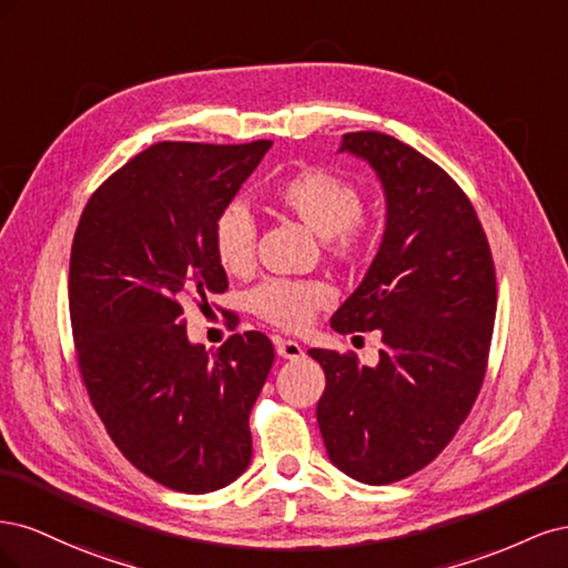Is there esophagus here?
<instances>
[{
    "instance_id": "34e87169",
    "label": "esophagus",
    "mask_w": 568,
    "mask_h": 568,
    "mask_svg": "<svg viewBox=\"0 0 568 568\" xmlns=\"http://www.w3.org/2000/svg\"><path fill=\"white\" fill-rule=\"evenodd\" d=\"M277 355L284 359H298V357H303V346L298 341L277 338Z\"/></svg>"
}]
</instances>
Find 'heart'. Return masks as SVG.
Here are the masks:
<instances>
[{
  "label": "heart",
  "mask_w": 568,
  "mask_h": 568,
  "mask_svg": "<svg viewBox=\"0 0 568 568\" xmlns=\"http://www.w3.org/2000/svg\"><path fill=\"white\" fill-rule=\"evenodd\" d=\"M280 209L298 217L303 225L326 239L336 257H355L367 244V230L359 222L363 194L359 189L329 170L311 168L282 182L274 192ZM213 253L220 267L234 277L248 274L255 263V220L242 203L227 205L215 217ZM253 311L265 322L298 332L311 324L315 311L329 303V288L317 282L270 280L255 291Z\"/></svg>",
  "instance_id": "1"
}]
</instances>
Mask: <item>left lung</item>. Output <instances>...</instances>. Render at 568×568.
Here are the masks:
<instances>
[{
  "label": "left lung",
  "instance_id": "left-lung-1",
  "mask_svg": "<svg viewBox=\"0 0 568 568\" xmlns=\"http://www.w3.org/2000/svg\"><path fill=\"white\" fill-rule=\"evenodd\" d=\"M338 153L382 182L386 225L363 282L332 315L341 334L382 332L374 367L311 348L326 386L317 424L332 464L369 486L424 469L453 440L484 384L497 288L488 239L455 180L382 132Z\"/></svg>",
  "mask_w": 568,
  "mask_h": 568
}]
</instances>
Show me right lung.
Returning a JSON list of instances; mask_svg holds the SVG:
<instances>
[{
	"mask_svg": "<svg viewBox=\"0 0 568 568\" xmlns=\"http://www.w3.org/2000/svg\"><path fill=\"white\" fill-rule=\"evenodd\" d=\"M270 146L153 144L97 189L75 230L68 305L82 382L118 450L180 493L225 488L251 464L272 343L244 332L205 351L182 305L227 288L215 217Z\"/></svg>",
	"mask_w": 568,
	"mask_h": 568,
	"instance_id": "1",
	"label": "right lung"
}]
</instances>
